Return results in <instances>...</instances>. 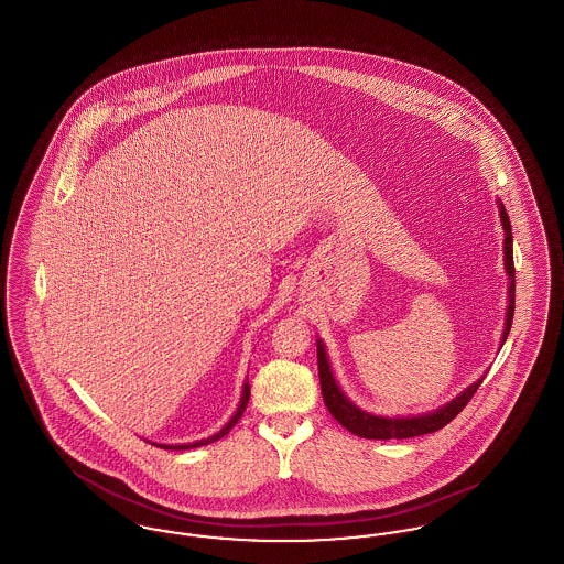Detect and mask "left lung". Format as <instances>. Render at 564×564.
I'll return each instance as SVG.
<instances>
[{"mask_svg": "<svg viewBox=\"0 0 564 564\" xmlns=\"http://www.w3.org/2000/svg\"><path fill=\"white\" fill-rule=\"evenodd\" d=\"M499 215H501V226L506 230V247H503V260H506V272L510 276V290H508V315H506V329H503V340L501 345L508 340V334L511 329V319H513V302H516V270H513V247H511V224L508 212L503 207V203L499 200ZM317 364H319V380H322L323 402L327 405L329 414L350 433L366 437V440H403V437H416V435H425L433 431L442 430L444 425H448L456 414L467 405V402L474 398V393L478 391V387L482 384V378L474 384H469L463 393H458L453 402L427 412V414H419V416H376L370 412H364L361 408H357L350 402L349 398L340 391L334 372L329 368V359L323 347L322 340H317Z\"/></svg>", "mask_w": 564, "mask_h": 564, "instance_id": "left-lung-1", "label": "left lung"}]
</instances>
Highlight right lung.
<instances>
[{"label":"right lung","instance_id":"right-lung-1","mask_svg":"<svg viewBox=\"0 0 564 564\" xmlns=\"http://www.w3.org/2000/svg\"><path fill=\"white\" fill-rule=\"evenodd\" d=\"M247 402H249V382H245L242 384V395L241 402H239V408H237V412H235V416L221 427V430L217 431L215 435L212 437H205V440H198V442H192V444H175V446H169V444H156V446H161V448H166V451H188V448H198V446H205V444H212L215 440H219V437H224L228 431L232 430L237 423H239V419L242 416V412H245V408H247Z\"/></svg>","mask_w":564,"mask_h":564}]
</instances>
